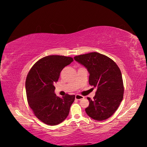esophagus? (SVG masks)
Instances as JSON below:
<instances>
[{
	"label": "esophagus",
	"instance_id": "obj_1",
	"mask_svg": "<svg viewBox=\"0 0 147 147\" xmlns=\"http://www.w3.org/2000/svg\"><path fill=\"white\" fill-rule=\"evenodd\" d=\"M84 98V96L80 95V94H76V96H75V98L78 100H81V99H82Z\"/></svg>",
	"mask_w": 147,
	"mask_h": 147
}]
</instances>
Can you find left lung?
Masks as SVG:
<instances>
[{"label": "left lung", "mask_w": 147, "mask_h": 147, "mask_svg": "<svg viewBox=\"0 0 147 147\" xmlns=\"http://www.w3.org/2000/svg\"><path fill=\"white\" fill-rule=\"evenodd\" d=\"M89 73V84L96 88L93 100L88 97L86 112L96 121L108 119L115 112L123 100V81L120 69L111 58L98 53L74 57Z\"/></svg>", "instance_id": "1"}]
</instances>
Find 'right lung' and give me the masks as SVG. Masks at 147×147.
I'll return each mask as SVG.
<instances>
[{"instance_id":"obj_1","label":"right lung","mask_w":147,"mask_h":147,"mask_svg":"<svg viewBox=\"0 0 147 147\" xmlns=\"http://www.w3.org/2000/svg\"><path fill=\"white\" fill-rule=\"evenodd\" d=\"M73 61L71 57L52 55L39 59L30 70L25 83L27 100L34 115L48 125H57L69 113L75 95L56 96L54 84L62 69Z\"/></svg>"}]
</instances>
